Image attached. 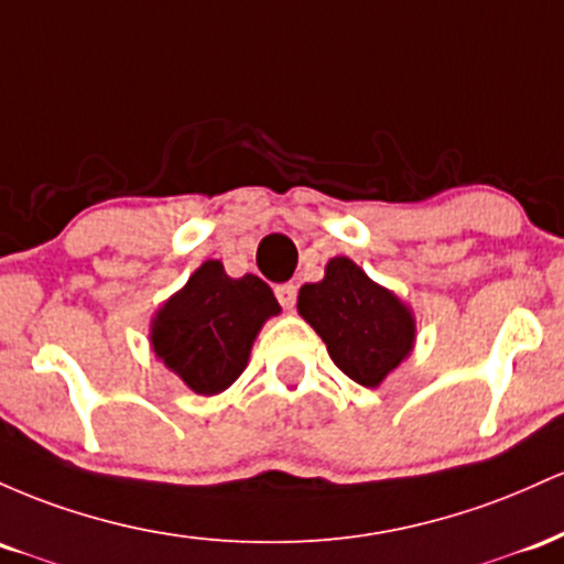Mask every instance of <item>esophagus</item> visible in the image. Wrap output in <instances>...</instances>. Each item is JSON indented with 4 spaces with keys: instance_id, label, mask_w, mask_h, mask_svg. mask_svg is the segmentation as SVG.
<instances>
[{
    "instance_id": "obj_1",
    "label": "esophagus",
    "mask_w": 564,
    "mask_h": 564,
    "mask_svg": "<svg viewBox=\"0 0 564 564\" xmlns=\"http://www.w3.org/2000/svg\"><path fill=\"white\" fill-rule=\"evenodd\" d=\"M274 293H276V301H280L284 308H293L295 301H299V284H293V282L276 284Z\"/></svg>"
}]
</instances>
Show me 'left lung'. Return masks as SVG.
<instances>
[{
    "label": "left lung",
    "mask_w": 564,
    "mask_h": 564,
    "mask_svg": "<svg viewBox=\"0 0 564 564\" xmlns=\"http://www.w3.org/2000/svg\"><path fill=\"white\" fill-rule=\"evenodd\" d=\"M299 312L330 359L359 386H378L413 349L415 322L394 293L349 258H333L325 280L303 284Z\"/></svg>",
    "instance_id": "left-lung-1"
}]
</instances>
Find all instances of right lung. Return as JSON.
<instances>
[{"instance_id": "obj_1", "label": "right lung", "mask_w": 564, "mask_h": 564, "mask_svg": "<svg viewBox=\"0 0 564 564\" xmlns=\"http://www.w3.org/2000/svg\"><path fill=\"white\" fill-rule=\"evenodd\" d=\"M280 312L261 276L231 280L220 261L202 263L151 325L156 357L197 394H218L242 376L252 340Z\"/></svg>"}]
</instances>
